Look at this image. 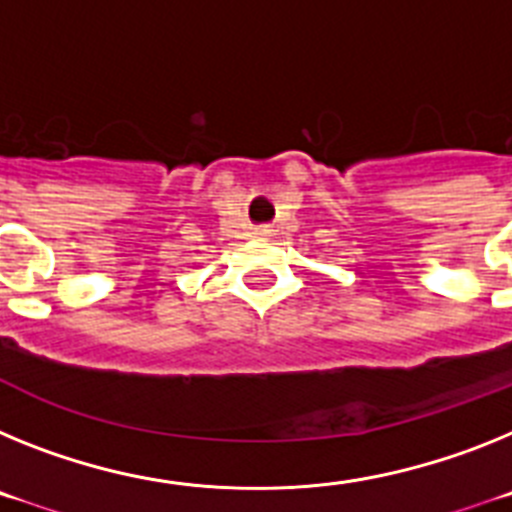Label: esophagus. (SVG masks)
I'll list each match as a JSON object with an SVG mask.
<instances>
[{"mask_svg":"<svg viewBox=\"0 0 512 512\" xmlns=\"http://www.w3.org/2000/svg\"><path fill=\"white\" fill-rule=\"evenodd\" d=\"M260 234H262V237H268V234H270V231H268V229H265V231H260Z\"/></svg>","mask_w":512,"mask_h":512,"instance_id":"34e87169","label":"esophagus"}]
</instances>
